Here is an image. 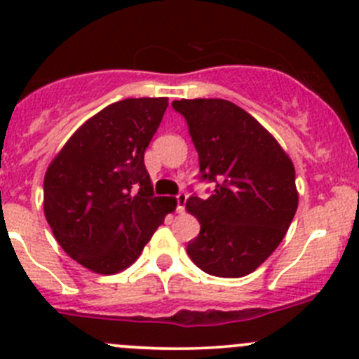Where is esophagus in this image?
<instances>
[{"mask_svg": "<svg viewBox=\"0 0 359 359\" xmlns=\"http://www.w3.org/2000/svg\"><path fill=\"white\" fill-rule=\"evenodd\" d=\"M186 201H187V194L186 193L177 194V212H179V213L184 212V208H186Z\"/></svg>", "mask_w": 359, "mask_h": 359, "instance_id": "esophagus-1", "label": "esophagus"}]
</instances>
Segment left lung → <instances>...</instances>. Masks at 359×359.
Listing matches in <instances>:
<instances>
[{
  "label": "left lung",
  "mask_w": 359,
  "mask_h": 359,
  "mask_svg": "<svg viewBox=\"0 0 359 359\" xmlns=\"http://www.w3.org/2000/svg\"><path fill=\"white\" fill-rule=\"evenodd\" d=\"M200 156L206 200L191 196L187 212L200 234L187 253L212 276L253 273L281 243L299 205L295 168L278 140L247 111L224 99L173 100Z\"/></svg>",
  "instance_id": "left-lung-1"
}]
</instances>
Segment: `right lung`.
I'll return each instance as SVG.
<instances>
[{
  "instance_id": "obj_1",
  "label": "right lung",
  "mask_w": 359,
  "mask_h": 359,
  "mask_svg": "<svg viewBox=\"0 0 359 359\" xmlns=\"http://www.w3.org/2000/svg\"><path fill=\"white\" fill-rule=\"evenodd\" d=\"M166 97L125 99L83 123L48 165L43 208L71 259L97 274L132 266L177 201L154 196L144 153Z\"/></svg>"
}]
</instances>
